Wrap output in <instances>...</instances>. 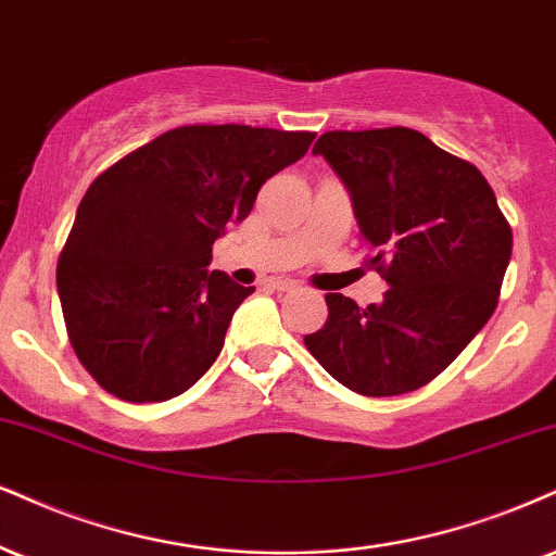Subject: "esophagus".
Masks as SVG:
<instances>
[{
  "label": "esophagus",
  "mask_w": 556,
  "mask_h": 556,
  "mask_svg": "<svg viewBox=\"0 0 556 556\" xmlns=\"http://www.w3.org/2000/svg\"><path fill=\"white\" fill-rule=\"evenodd\" d=\"M265 286H270L273 291H291L293 286V280H286V278H270V280H265Z\"/></svg>",
  "instance_id": "esophagus-1"
}]
</instances>
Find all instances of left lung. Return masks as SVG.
I'll return each instance as SVG.
<instances>
[{
  "mask_svg": "<svg viewBox=\"0 0 556 556\" xmlns=\"http://www.w3.org/2000/svg\"><path fill=\"white\" fill-rule=\"evenodd\" d=\"M351 190L368 255L387 280L381 304L327 293V321L304 345L363 396L415 392L488 325L513 231L475 164L413 128L327 131L314 143Z\"/></svg>",
  "mask_w": 556,
  "mask_h": 556,
  "instance_id": "1",
  "label": "left lung"
}]
</instances>
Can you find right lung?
Listing matches in <instances>:
<instances>
[{
    "label": "right lung",
    "instance_id": "add662e5",
    "mask_svg": "<svg viewBox=\"0 0 556 556\" xmlns=\"http://www.w3.org/2000/svg\"><path fill=\"white\" fill-rule=\"evenodd\" d=\"M314 136L180 126L94 177L61 250L56 286L68 342L108 394L164 402L208 371L231 314L255 291L205 270L211 247Z\"/></svg>",
    "mask_w": 556,
    "mask_h": 556
}]
</instances>
